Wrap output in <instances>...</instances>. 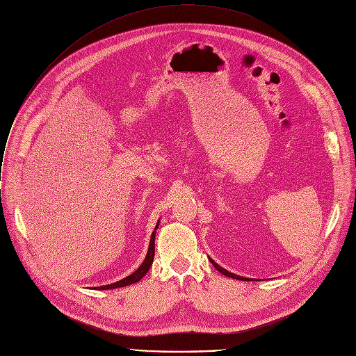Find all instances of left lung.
I'll return each mask as SVG.
<instances>
[{"label": "left lung", "mask_w": 356, "mask_h": 356, "mask_svg": "<svg viewBox=\"0 0 356 356\" xmlns=\"http://www.w3.org/2000/svg\"><path fill=\"white\" fill-rule=\"evenodd\" d=\"M210 259V262L213 264V266L218 270V272H221L224 276H228V277H231V279H236V280H246V282H249V280H252V279H248V277H243V276H239V275H234V273H231V272H228V270H225L224 268H221L220 265H217L211 258H209Z\"/></svg>", "instance_id": "obj_1"}]
</instances>
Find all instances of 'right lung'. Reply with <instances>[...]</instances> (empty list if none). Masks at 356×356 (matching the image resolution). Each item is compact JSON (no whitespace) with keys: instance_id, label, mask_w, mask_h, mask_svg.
Segmentation results:
<instances>
[{"instance_id":"obj_1","label":"right lung","mask_w":356,"mask_h":356,"mask_svg":"<svg viewBox=\"0 0 356 356\" xmlns=\"http://www.w3.org/2000/svg\"><path fill=\"white\" fill-rule=\"evenodd\" d=\"M159 227V222L156 224L154 232H152V236H150V242H149V248H147V253L145 257V261L142 262V265L129 276H127L125 279L120 280V282H115V283H111V284H107V286H101V287H97V290H110V289H117V287H124V286H129V284H134L136 282H139L146 273L147 270L150 269L152 264H154V258H155V235H156V229Z\"/></svg>"}]
</instances>
